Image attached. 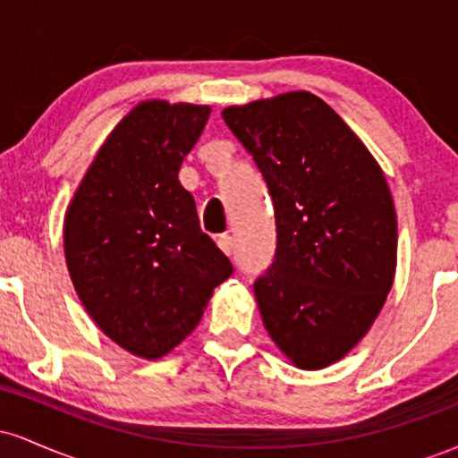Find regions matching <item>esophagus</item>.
<instances>
[{"instance_id": "esophagus-1", "label": "esophagus", "mask_w": 458, "mask_h": 458, "mask_svg": "<svg viewBox=\"0 0 458 458\" xmlns=\"http://www.w3.org/2000/svg\"><path fill=\"white\" fill-rule=\"evenodd\" d=\"M217 245H219V250H222L225 256L233 254L234 243H233V236H230V234H219L217 236Z\"/></svg>"}]
</instances>
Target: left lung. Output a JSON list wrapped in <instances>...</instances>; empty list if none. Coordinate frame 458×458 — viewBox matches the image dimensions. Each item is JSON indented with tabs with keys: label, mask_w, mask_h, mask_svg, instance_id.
Segmentation results:
<instances>
[{
	"label": "left lung",
	"mask_w": 458,
	"mask_h": 458,
	"mask_svg": "<svg viewBox=\"0 0 458 458\" xmlns=\"http://www.w3.org/2000/svg\"><path fill=\"white\" fill-rule=\"evenodd\" d=\"M222 115L276 208V260L254 284L262 323L297 368H327L364 338L392 291L398 224L386 174L312 92L230 105Z\"/></svg>",
	"instance_id": "left-lung-1"
}]
</instances>
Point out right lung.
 <instances>
[{
  "instance_id": "right-lung-1",
  "label": "right lung",
  "mask_w": 458,
  "mask_h": 458,
  "mask_svg": "<svg viewBox=\"0 0 458 458\" xmlns=\"http://www.w3.org/2000/svg\"><path fill=\"white\" fill-rule=\"evenodd\" d=\"M211 107L141 101L115 124L72 193L64 256L98 329L141 360H161L196 329L233 276L178 181Z\"/></svg>"
}]
</instances>
